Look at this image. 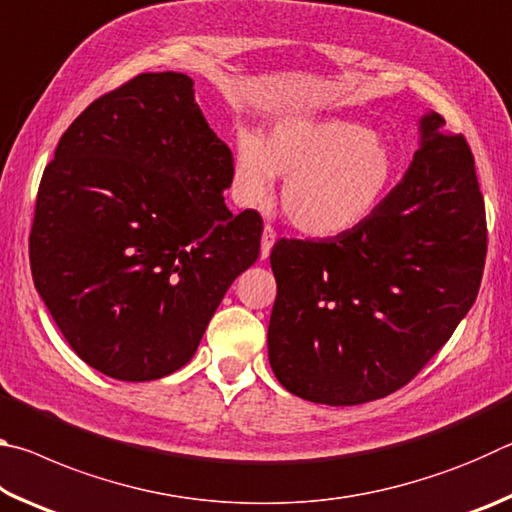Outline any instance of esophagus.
<instances>
[{
  "label": "esophagus",
  "instance_id": "34e87169",
  "mask_svg": "<svg viewBox=\"0 0 512 512\" xmlns=\"http://www.w3.org/2000/svg\"><path fill=\"white\" fill-rule=\"evenodd\" d=\"M273 244H275V230L271 228V225H264V232H262V250H259V255H262V259H266L268 255H271Z\"/></svg>",
  "mask_w": 512,
  "mask_h": 512
}]
</instances>
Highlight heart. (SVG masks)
<instances>
[{
    "label": "heart",
    "instance_id": "heart-1",
    "mask_svg": "<svg viewBox=\"0 0 512 512\" xmlns=\"http://www.w3.org/2000/svg\"><path fill=\"white\" fill-rule=\"evenodd\" d=\"M395 171L391 146L350 119H284L266 142L253 131L237 137L241 203H264L273 178H284V214L316 239L348 235L366 223L391 192Z\"/></svg>",
    "mask_w": 512,
    "mask_h": 512
}]
</instances>
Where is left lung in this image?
<instances>
[{
	"mask_svg": "<svg viewBox=\"0 0 512 512\" xmlns=\"http://www.w3.org/2000/svg\"><path fill=\"white\" fill-rule=\"evenodd\" d=\"M418 131L404 178L366 223L271 250L268 361L302 400L354 406L395 393L474 305L488 232L472 151L433 110Z\"/></svg>",
	"mask_w": 512,
	"mask_h": 512,
	"instance_id": "left-lung-1",
	"label": "left lung"
}]
</instances>
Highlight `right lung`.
I'll list each match as a JSON object with an SVG mask.
<instances>
[{
  "instance_id": "1",
  "label": "right lung",
  "mask_w": 512,
  "mask_h": 512,
  "mask_svg": "<svg viewBox=\"0 0 512 512\" xmlns=\"http://www.w3.org/2000/svg\"><path fill=\"white\" fill-rule=\"evenodd\" d=\"M235 164L187 74H140L90 103L42 173L33 284L72 350L112 379L167 377L194 357L262 216L232 214Z\"/></svg>"
}]
</instances>
